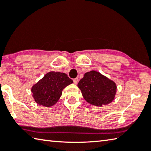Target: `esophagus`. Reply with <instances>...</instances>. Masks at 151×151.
I'll return each instance as SVG.
<instances>
[{
	"label": "esophagus",
	"instance_id": "1",
	"mask_svg": "<svg viewBox=\"0 0 151 151\" xmlns=\"http://www.w3.org/2000/svg\"><path fill=\"white\" fill-rule=\"evenodd\" d=\"M73 83L75 84H77L78 83V78H76L75 79H73Z\"/></svg>",
	"mask_w": 151,
	"mask_h": 151
}]
</instances>
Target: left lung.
<instances>
[{"label":"left lung","mask_w":151,"mask_h":151,"mask_svg":"<svg viewBox=\"0 0 151 151\" xmlns=\"http://www.w3.org/2000/svg\"><path fill=\"white\" fill-rule=\"evenodd\" d=\"M78 87L86 101L97 107L111 103L115 99L117 88L114 81L96 70L84 74Z\"/></svg>","instance_id":"obj_1"}]
</instances>
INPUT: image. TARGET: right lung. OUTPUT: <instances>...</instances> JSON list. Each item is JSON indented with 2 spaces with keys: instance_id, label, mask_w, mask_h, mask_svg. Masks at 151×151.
I'll use <instances>...</instances> for the list:
<instances>
[{
  "instance_id": "right-lung-1",
  "label": "right lung",
  "mask_w": 151,
  "mask_h": 151,
  "mask_svg": "<svg viewBox=\"0 0 151 151\" xmlns=\"http://www.w3.org/2000/svg\"><path fill=\"white\" fill-rule=\"evenodd\" d=\"M72 83L65 73L50 71L32 86L31 91L36 104L50 107L58 101L63 89Z\"/></svg>"
}]
</instances>
